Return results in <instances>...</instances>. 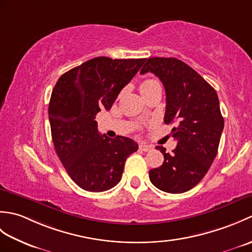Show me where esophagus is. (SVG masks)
Listing matches in <instances>:
<instances>
[{
  "label": "esophagus",
  "instance_id": "obj_1",
  "mask_svg": "<svg viewBox=\"0 0 252 252\" xmlns=\"http://www.w3.org/2000/svg\"><path fill=\"white\" fill-rule=\"evenodd\" d=\"M154 147L152 145H147V144H141L140 149L143 152H151Z\"/></svg>",
  "mask_w": 252,
  "mask_h": 252
}]
</instances>
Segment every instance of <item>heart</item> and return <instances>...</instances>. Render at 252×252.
Here are the masks:
<instances>
[{"label": "heart", "mask_w": 252, "mask_h": 252, "mask_svg": "<svg viewBox=\"0 0 252 252\" xmlns=\"http://www.w3.org/2000/svg\"><path fill=\"white\" fill-rule=\"evenodd\" d=\"M157 85H159V83L156 81V80H152V79H148V80H145V81H143L140 85V90H141V93L144 94L148 92L149 90H152L153 88L157 87Z\"/></svg>", "instance_id": "b5f03b06"}]
</instances>
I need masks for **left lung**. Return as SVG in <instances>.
<instances>
[{"mask_svg":"<svg viewBox=\"0 0 252 252\" xmlns=\"http://www.w3.org/2000/svg\"><path fill=\"white\" fill-rule=\"evenodd\" d=\"M152 72L165 90L164 122H175L172 154L157 146L164 160L149 171V180L160 190L180 194L202 180L215 160L224 127L219 97L199 73L178 58H148L141 73Z\"/></svg>","mask_w":252,"mask_h":252,"instance_id":"left-lung-1","label":"left lung"}]
</instances>
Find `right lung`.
Returning <instances> with one entry per match:
<instances>
[{
	"label": "right lung",
	"mask_w": 252,
	"mask_h": 252,
	"mask_svg": "<svg viewBox=\"0 0 252 252\" xmlns=\"http://www.w3.org/2000/svg\"><path fill=\"white\" fill-rule=\"evenodd\" d=\"M145 61L95 57L63 73L53 89L49 105L53 143L67 173L84 190L116 186L126 158L137 151L132 138L101 136L94 119L101 109L111 108Z\"/></svg>",
	"instance_id": "obj_1"
}]
</instances>
